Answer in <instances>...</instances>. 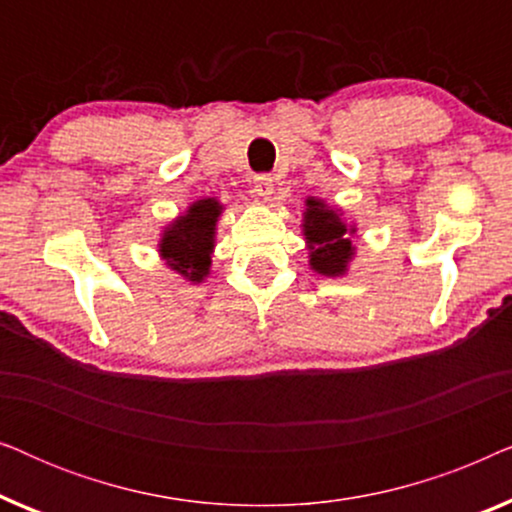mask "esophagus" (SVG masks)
Returning a JSON list of instances; mask_svg holds the SVG:
<instances>
[{"mask_svg":"<svg viewBox=\"0 0 512 512\" xmlns=\"http://www.w3.org/2000/svg\"><path fill=\"white\" fill-rule=\"evenodd\" d=\"M254 181H256V186H254L256 195H261V198L268 200L270 195H272V191H275V184H272L270 174H258Z\"/></svg>","mask_w":512,"mask_h":512,"instance_id":"obj_1","label":"esophagus"}]
</instances>
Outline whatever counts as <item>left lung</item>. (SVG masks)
Instances as JSON below:
<instances>
[{
    "label": "left lung",
    "instance_id": "1",
    "mask_svg": "<svg viewBox=\"0 0 512 512\" xmlns=\"http://www.w3.org/2000/svg\"><path fill=\"white\" fill-rule=\"evenodd\" d=\"M356 228L342 221L338 209L324 200L307 198L303 214V235L310 249V268L324 277H340L354 258L352 237Z\"/></svg>",
    "mask_w": 512,
    "mask_h": 512
}]
</instances>
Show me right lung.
I'll list each match as a JSON object with an SVG mask.
<instances>
[{"label":"right lung","mask_w":512,"mask_h":512,"mask_svg":"<svg viewBox=\"0 0 512 512\" xmlns=\"http://www.w3.org/2000/svg\"><path fill=\"white\" fill-rule=\"evenodd\" d=\"M223 205L216 198L195 200L186 214L174 219L163 230L158 251L163 261L188 282H205L212 268V251L216 237V221Z\"/></svg>","instance_id":"add662e5"}]
</instances>
